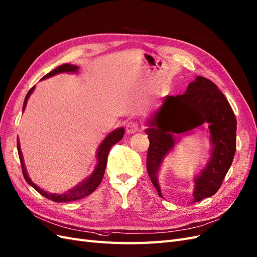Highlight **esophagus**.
<instances>
[{
  "instance_id": "esophagus-1",
  "label": "esophagus",
  "mask_w": 257,
  "mask_h": 257,
  "mask_svg": "<svg viewBox=\"0 0 257 257\" xmlns=\"http://www.w3.org/2000/svg\"><path fill=\"white\" fill-rule=\"evenodd\" d=\"M139 130V123L137 121H129L127 123V133L135 134Z\"/></svg>"
}]
</instances>
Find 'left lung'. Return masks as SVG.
<instances>
[{
    "mask_svg": "<svg viewBox=\"0 0 257 257\" xmlns=\"http://www.w3.org/2000/svg\"><path fill=\"white\" fill-rule=\"evenodd\" d=\"M203 123L209 124L210 157L194 179L193 201L214 195L221 187L236 153L237 120L232 108L217 86L210 79L197 76L185 93L167 96L154 113L145 129L150 140L146 168L153 185L161 194L159 171L163 161L174 148L181 134Z\"/></svg>",
    "mask_w": 257,
    "mask_h": 257,
    "instance_id": "left-lung-1",
    "label": "left lung"
}]
</instances>
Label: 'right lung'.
<instances>
[{"mask_svg":"<svg viewBox=\"0 0 257 257\" xmlns=\"http://www.w3.org/2000/svg\"><path fill=\"white\" fill-rule=\"evenodd\" d=\"M77 70H78L77 65L65 63V64L60 65V67L56 68L55 70H53L51 72H49L48 74H46L42 79H46V78L54 76L56 74H59V73H76V72H78ZM34 87L35 86H33L31 89L29 90V92L27 93L25 102H24L23 112L25 111V108L27 106V102H28L29 97L31 96V93L34 90ZM123 134H124L123 128L115 129L114 131H112L111 134H108L106 136V138L103 140V142H102L99 146L98 152H97V165H96V167H94L93 171L89 175H88V177H86L84 180L79 181L77 184L73 185L71 188L64 190L63 193H59V194L49 193V192H46V190L41 189L38 185L34 184L30 178H29L27 169H26V166H25V163H24L23 153H21V150H20L19 139L17 138L18 155H19V159H20L21 168H23L24 178L27 181L28 184H30L36 190V192H39L41 195H43L44 197H46L47 199H50V200L56 201V202H68V201H74V200H77V199H82V198H84V197L89 196L100 185V183H101L102 179H103V175H104L108 152H109V150H111V148L114 144H116L117 142H119L121 140L122 137H123Z\"/></svg>","mask_w":257,"mask_h":257,"instance_id":"add662e5","label":"right lung"}]
</instances>
